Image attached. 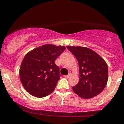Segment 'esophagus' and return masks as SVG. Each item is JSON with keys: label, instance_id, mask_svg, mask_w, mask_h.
Here are the masks:
<instances>
[{"label": "esophagus", "instance_id": "1", "mask_svg": "<svg viewBox=\"0 0 124 124\" xmlns=\"http://www.w3.org/2000/svg\"><path fill=\"white\" fill-rule=\"evenodd\" d=\"M70 76H71V74H67V75H65V76H64V77H65V78H68L70 77Z\"/></svg>", "mask_w": 124, "mask_h": 124}]
</instances>
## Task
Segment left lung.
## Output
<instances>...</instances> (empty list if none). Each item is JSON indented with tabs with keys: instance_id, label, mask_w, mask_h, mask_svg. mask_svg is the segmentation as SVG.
<instances>
[{
	"instance_id": "obj_1",
	"label": "left lung",
	"mask_w": 124,
	"mask_h": 124,
	"mask_svg": "<svg viewBox=\"0 0 124 124\" xmlns=\"http://www.w3.org/2000/svg\"><path fill=\"white\" fill-rule=\"evenodd\" d=\"M78 62L79 81L72 90L83 99L92 98L101 92L107 84L108 68L104 61L91 49L67 46Z\"/></svg>"
}]
</instances>
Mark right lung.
I'll return each mask as SVG.
<instances>
[{
    "mask_svg": "<svg viewBox=\"0 0 124 124\" xmlns=\"http://www.w3.org/2000/svg\"><path fill=\"white\" fill-rule=\"evenodd\" d=\"M65 50L63 46L45 45L25 56L20 66V80L31 95L43 97L54 90L61 76L55 60Z\"/></svg>",
    "mask_w": 124,
    "mask_h": 124,
    "instance_id": "add662e5",
    "label": "right lung"
}]
</instances>
